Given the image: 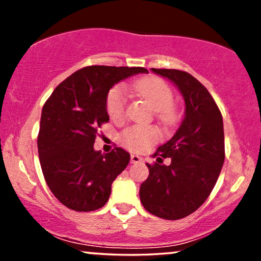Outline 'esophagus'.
<instances>
[{"mask_svg":"<svg viewBox=\"0 0 261 261\" xmlns=\"http://www.w3.org/2000/svg\"><path fill=\"white\" fill-rule=\"evenodd\" d=\"M143 160L137 154H131V163H141Z\"/></svg>","mask_w":261,"mask_h":261,"instance_id":"esophagus-1","label":"esophagus"}]
</instances>
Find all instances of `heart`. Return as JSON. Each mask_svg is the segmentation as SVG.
I'll use <instances>...</instances> for the list:
<instances>
[{"mask_svg": "<svg viewBox=\"0 0 261 261\" xmlns=\"http://www.w3.org/2000/svg\"><path fill=\"white\" fill-rule=\"evenodd\" d=\"M134 92L142 95L151 106L158 110L161 120L168 122L172 120V107L174 95L170 87L163 80L157 77H143L136 80L131 85ZM126 108V91L122 86H115L110 89L107 97V110L113 120H121ZM161 133L152 125L136 124L125 128L121 134V142L130 151L142 152L158 142Z\"/></svg>", "mask_w": 261, "mask_h": 261, "instance_id": "obj_1", "label": "heart"}]
</instances>
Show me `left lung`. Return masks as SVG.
I'll return each mask as SVG.
<instances>
[{"instance_id":"8db88e82","label":"left lung","mask_w":261,"mask_h":261,"mask_svg":"<svg viewBox=\"0 0 261 261\" xmlns=\"http://www.w3.org/2000/svg\"><path fill=\"white\" fill-rule=\"evenodd\" d=\"M176 86L185 101L181 125L153 154L148 178L141 184L140 199L149 214L180 220L205 202L224 162L222 114L207 89L185 71L152 68ZM169 158L168 166L163 164Z\"/></svg>"}]
</instances>
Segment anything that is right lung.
<instances>
[{
    "label": "right lung",
    "instance_id": "obj_1",
    "mask_svg": "<svg viewBox=\"0 0 261 261\" xmlns=\"http://www.w3.org/2000/svg\"><path fill=\"white\" fill-rule=\"evenodd\" d=\"M143 67L87 66L62 81L45 101L38 135V152L47 187L62 205L79 212L103 207L116 176L126 168L130 154L115 147L94 151V141L109 121L110 88Z\"/></svg>",
    "mask_w": 261,
    "mask_h": 261
}]
</instances>
